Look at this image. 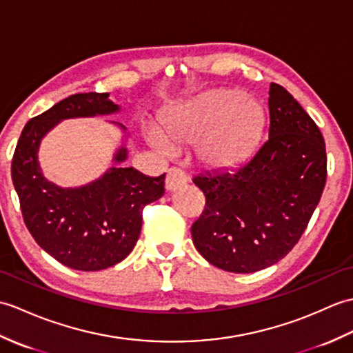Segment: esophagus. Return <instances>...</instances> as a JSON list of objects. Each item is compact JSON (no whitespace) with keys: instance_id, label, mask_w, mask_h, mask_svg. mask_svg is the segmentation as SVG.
<instances>
[{"instance_id":"obj_1","label":"esophagus","mask_w":353,"mask_h":353,"mask_svg":"<svg viewBox=\"0 0 353 353\" xmlns=\"http://www.w3.org/2000/svg\"><path fill=\"white\" fill-rule=\"evenodd\" d=\"M187 183V175L181 169L178 168H170L166 175V189L168 190H176L179 187Z\"/></svg>"}]
</instances>
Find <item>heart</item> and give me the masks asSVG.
Wrapping results in <instances>:
<instances>
[{
	"label": "heart",
	"instance_id": "1",
	"mask_svg": "<svg viewBox=\"0 0 353 353\" xmlns=\"http://www.w3.org/2000/svg\"><path fill=\"white\" fill-rule=\"evenodd\" d=\"M261 108L240 90L205 92L178 105L161 119V134L152 142L170 152L172 146L198 143L199 159L210 168L228 169L246 159L260 134Z\"/></svg>",
	"mask_w": 353,
	"mask_h": 353
}]
</instances>
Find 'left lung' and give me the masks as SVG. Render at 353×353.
<instances>
[{"label":"left lung","mask_w":353,"mask_h":353,"mask_svg":"<svg viewBox=\"0 0 353 353\" xmlns=\"http://www.w3.org/2000/svg\"><path fill=\"white\" fill-rule=\"evenodd\" d=\"M269 139L230 170L193 178L205 208L193 245L216 268L252 273L278 263L307 230L326 183L325 140L302 105L276 83L269 90Z\"/></svg>","instance_id":"obj_1"}]
</instances>
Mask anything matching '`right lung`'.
Masks as SVG:
<instances>
[{"instance_id": "add662e5", "label": "right lung", "mask_w": 353, "mask_h": 353, "mask_svg": "<svg viewBox=\"0 0 353 353\" xmlns=\"http://www.w3.org/2000/svg\"><path fill=\"white\" fill-rule=\"evenodd\" d=\"M116 112L119 105L108 93H77L30 119L13 154L12 179L30 234L45 252L75 270H103L127 258L140 236L143 208L164 193V174L151 178L122 166L125 146L114 154V166L88 185L63 189L42 175L37 151L52 127L69 117Z\"/></svg>"}]
</instances>
